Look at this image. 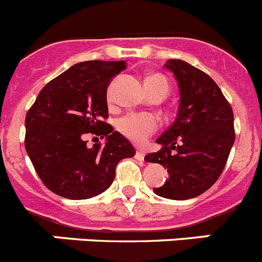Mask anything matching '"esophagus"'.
Wrapping results in <instances>:
<instances>
[{
  "label": "esophagus",
  "instance_id": "obj_1",
  "mask_svg": "<svg viewBox=\"0 0 262 262\" xmlns=\"http://www.w3.org/2000/svg\"><path fill=\"white\" fill-rule=\"evenodd\" d=\"M144 156H145L144 151H142V149H138V151H136L135 157H136V159H138V160H140V161H143V160H144Z\"/></svg>",
  "mask_w": 262,
  "mask_h": 262
}]
</instances>
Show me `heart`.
<instances>
[{
    "mask_svg": "<svg viewBox=\"0 0 262 262\" xmlns=\"http://www.w3.org/2000/svg\"><path fill=\"white\" fill-rule=\"evenodd\" d=\"M148 93L163 92L168 93L169 85L166 78L159 73L148 75L145 78ZM156 118L149 114H127L118 119L117 128L124 138L136 144H142L157 129Z\"/></svg>",
    "mask_w": 262,
    "mask_h": 262,
    "instance_id": "1",
    "label": "heart"
}]
</instances>
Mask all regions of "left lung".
<instances>
[{"label": "left lung", "instance_id": "left-lung-1", "mask_svg": "<svg viewBox=\"0 0 262 262\" xmlns=\"http://www.w3.org/2000/svg\"><path fill=\"white\" fill-rule=\"evenodd\" d=\"M180 88V107L174 123L156 143L160 151L144 157L161 164L169 178L155 194L184 201L201 195L223 172L235 142L232 107L207 73L184 60L165 64Z\"/></svg>", "mask_w": 262, "mask_h": 262}]
</instances>
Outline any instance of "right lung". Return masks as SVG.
<instances>
[{"label":"right lung","instance_id":"1","mask_svg":"<svg viewBox=\"0 0 262 262\" xmlns=\"http://www.w3.org/2000/svg\"><path fill=\"white\" fill-rule=\"evenodd\" d=\"M124 61L78 62L50 81L27 111L25 147L41 182L68 200H88L110 187L122 159L135 149L106 123L107 86ZM88 133L106 144L86 145Z\"/></svg>","mask_w":262,"mask_h":262}]
</instances>
